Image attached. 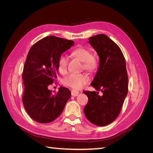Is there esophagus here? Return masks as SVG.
Returning <instances> with one entry per match:
<instances>
[{"label":"esophagus","mask_w":153,"mask_h":153,"mask_svg":"<svg viewBox=\"0 0 153 153\" xmlns=\"http://www.w3.org/2000/svg\"><path fill=\"white\" fill-rule=\"evenodd\" d=\"M79 93L80 92L76 90H72L71 91V95L73 96H77L78 94H79Z\"/></svg>","instance_id":"34e87169"}]
</instances>
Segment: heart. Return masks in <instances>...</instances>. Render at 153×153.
Segmentation results:
<instances>
[{
  "label": "heart",
  "instance_id": "b5f03b06",
  "mask_svg": "<svg viewBox=\"0 0 153 153\" xmlns=\"http://www.w3.org/2000/svg\"><path fill=\"white\" fill-rule=\"evenodd\" d=\"M71 54L83 62L82 68L89 72H94L98 68L99 63L97 58L91 55L89 50L83 47H78L71 50ZM68 64V57L65 54L60 55L57 66L59 72L64 74L67 72ZM90 80L89 75L86 73H81L78 74L71 73L64 78L63 82L66 85L70 87L73 89H79L87 84Z\"/></svg>",
  "mask_w": 153,
  "mask_h": 153
}]
</instances>
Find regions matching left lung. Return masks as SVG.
<instances>
[{"label":"left lung","mask_w":153,"mask_h":153,"mask_svg":"<svg viewBox=\"0 0 153 153\" xmlns=\"http://www.w3.org/2000/svg\"><path fill=\"white\" fill-rule=\"evenodd\" d=\"M89 44L100 57L98 72L91 85L96 91H84L88 97L85 117L95 125L103 126L117 117L128 94V78L126 61L119 46L105 34L90 37Z\"/></svg>","instance_id":"left-lung-1"}]
</instances>
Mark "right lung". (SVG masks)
<instances>
[{"mask_svg":"<svg viewBox=\"0 0 153 153\" xmlns=\"http://www.w3.org/2000/svg\"><path fill=\"white\" fill-rule=\"evenodd\" d=\"M74 41L54 36L40 39L27 54L22 73L25 85L22 102L29 116L39 123L57 119L71 96V91L61 87L52 94L48 85L57 78L60 55L70 48Z\"/></svg>","mask_w":153,"mask_h":153,"instance_id":"obj_1","label":"right lung"}]
</instances>
